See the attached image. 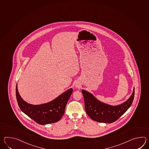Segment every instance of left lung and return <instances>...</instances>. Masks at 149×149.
I'll return each instance as SVG.
<instances>
[{"instance_id": "1", "label": "left lung", "mask_w": 149, "mask_h": 149, "mask_svg": "<svg viewBox=\"0 0 149 149\" xmlns=\"http://www.w3.org/2000/svg\"><path fill=\"white\" fill-rule=\"evenodd\" d=\"M82 93L86 111L91 119L99 123H112L119 119L132 105L135 89L129 99L117 106H111L102 103L84 90H82Z\"/></svg>"}]
</instances>
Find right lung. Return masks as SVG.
Masks as SVG:
<instances>
[{"label": "right lung", "mask_w": 149, "mask_h": 149, "mask_svg": "<svg viewBox=\"0 0 149 149\" xmlns=\"http://www.w3.org/2000/svg\"><path fill=\"white\" fill-rule=\"evenodd\" d=\"M73 93L71 88L49 103L33 105L26 103L20 97L16 86L17 102L21 110L40 125L56 123L63 117L67 103Z\"/></svg>", "instance_id": "right-lung-1"}]
</instances>
